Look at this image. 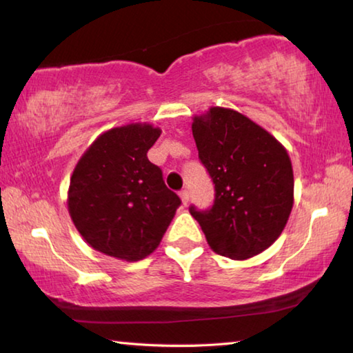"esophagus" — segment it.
<instances>
[{
	"instance_id": "obj_1",
	"label": "esophagus",
	"mask_w": 353,
	"mask_h": 353,
	"mask_svg": "<svg viewBox=\"0 0 353 353\" xmlns=\"http://www.w3.org/2000/svg\"><path fill=\"white\" fill-rule=\"evenodd\" d=\"M179 196H181L182 204H183V205H187V204H188V201H190V193H188V190H182L181 193H179Z\"/></svg>"
}]
</instances>
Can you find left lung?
I'll use <instances>...</instances> for the list:
<instances>
[{
  "mask_svg": "<svg viewBox=\"0 0 353 353\" xmlns=\"http://www.w3.org/2000/svg\"><path fill=\"white\" fill-rule=\"evenodd\" d=\"M199 160L214 183L208 210L190 207L214 252L246 260L282 234L294 201V177L286 149L243 113L212 107L194 117Z\"/></svg>",
  "mask_w": 353,
  "mask_h": 353,
  "instance_id": "8db88e82",
  "label": "left lung"
}]
</instances>
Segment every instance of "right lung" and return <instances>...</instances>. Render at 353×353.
Listing matches in <instances>:
<instances>
[{
  "label": "right lung",
  "mask_w": 353,
  "mask_h": 353,
  "mask_svg": "<svg viewBox=\"0 0 353 353\" xmlns=\"http://www.w3.org/2000/svg\"><path fill=\"white\" fill-rule=\"evenodd\" d=\"M162 134L151 124H128L101 134L70 179L68 212L93 249L124 261L152 254L181 198L166 187L148 151Z\"/></svg>",
  "instance_id": "right-lung-1"
}]
</instances>
